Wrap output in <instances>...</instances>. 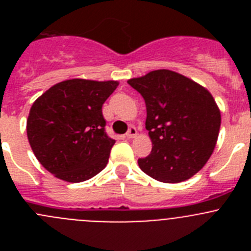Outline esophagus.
Returning <instances> with one entry per match:
<instances>
[{"mask_svg":"<svg viewBox=\"0 0 251 251\" xmlns=\"http://www.w3.org/2000/svg\"><path fill=\"white\" fill-rule=\"evenodd\" d=\"M126 136H127L128 138H134V137L137 136L136 127H130L129 129H128V132H127V134H126Z\"/></svg>","mask_w":251,"mask_h":251,"instance_id":"34e87169","label":"esophagus"}]
</instances>
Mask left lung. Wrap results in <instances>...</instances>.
<instances>
[{
	"label": "left lung",
	"mask_w": 251,
	"mask_h": 251,
	"mask_svg": "<svg viewBox=\"0 0 251 251\" xmlns=\"http://www.w3.org/2000/svg\"><path fill=\"white\" fill-rule=\"evenodd\" d=\"M146 101V129L152 151L138 165L159 182L178 183L196 175L211 157L221 124L211 93L185 75L153 70L128 80Z\"/></svg>",
	"instance_id": "1"
}]
</instances>
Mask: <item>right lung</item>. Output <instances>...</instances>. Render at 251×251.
<instances>
[{
	"label": "right lung",
	"mask_w": 251,
	"mask_h": 251,
	"mask_svg": "<svg viewBox=\"0 0 251 251\" xmlns=\"http://www.w3.org/2000/svg\"><path fill=\"white\" fill-rule=\"evenodd\" d=\"M118 81L70 79L52 85L28 113L27 138L37 161L57 178L83 182L105 168L114 139L101 113Z\"/></svg>",
	"instance_id": "1"
}]
</instances>
